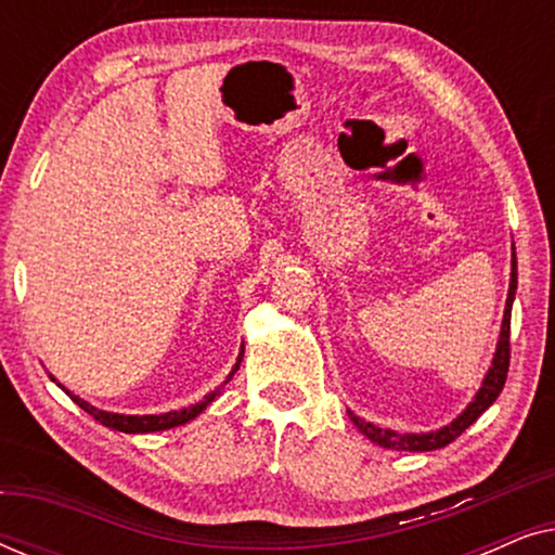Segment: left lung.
Listing matches in <instances>:
<instances>
[{
  "mask_svg": "<svg viewBox=\"0 0 555 555\" xmlns=\"http://www.w3.org/2000/svg\"><path fill=\"white\" fill-rule=\"evenodd\" d=\"M515 287H518V262H515L513 255V272H511V291H507V302H505V315H503V328H500V340L495 359H492V366L485 376V382L477 391L473 404H469L465 412H462L457 420H454L450 427H442L439 431H429V435H399V431L382 429L376 424L363 422L359 416L351 414L356 427L361 429V435H366L371 442L386 447V450H406V452H431L439 450V447H447L454 442L462 431H465L469 424H473L477 416H480L485 409H488L492 401L500 397L503 391L505 378H507V366H511V310H513V298Z\"/></svg>",
  "mask_w": 555,
  "mask_h": 555,
  "instance_id": "8db88e82",
  "label": "left lung"
}]
</instances>
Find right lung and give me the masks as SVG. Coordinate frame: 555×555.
<instances>
[{
    "instance_id": "obj_1",
    "label": "right lung",
    "mask_w": 555,
    "mask_h": 555,
    "mask_svg": "<svg viewBox=\"0 0 555 555\" xmlns=\"http://www.w3.org/2000/svg\"><path fill=\"white\" fill-rule=\"evenodd\" d=\"M240 361H242V356H240V359H237V363H234L232 374L227 376V382H230V378L234 376V371L240 369ZM227 382H224V384H227ZM67 393H70V391H67ZM217 393H219V391H211V393H207V397H204V399L199 401V404H192V406L181 409V412L146 414V416H126V414H111V412H101V409L90 406L88 401H82V399H78V397H73V393H70V399H73L75 404H78L80 409H86V412H88L90 416H95L98 422L105 424V427H111V429H118V431H128V435H141V431H162V429L179 427V424H186L189 420H194L196 414L204 412V409H207V406L211 404V401H215Z\"/></svg>"
}]
</instances>
